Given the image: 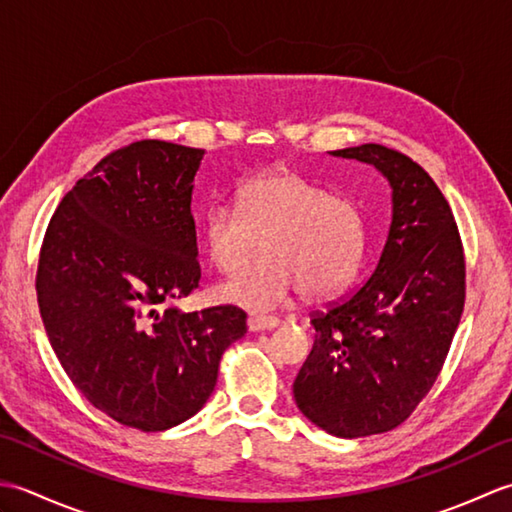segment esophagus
<instances>
[{
	"label": "esophagus",
	"instance_id": "obj_1",
	"mask_svg": "<svg viewBox=\"0 0 512 512\" xmlns=\"http://www.w3.org/2000/svg\"><path fill=\"white\" fill-rule=\"evenodd\" d=\"M279 325L277 317H266V314H253L248 317V330L253 332H262V330H273Z\"/></svg>",
	"mask_w": 512,
	"mask_h": 512
}]
</instances>
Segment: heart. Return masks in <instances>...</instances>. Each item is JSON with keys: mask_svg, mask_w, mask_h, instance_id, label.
<instances>
[{"mask_svg": "<svg viewBox=\"0 0 512 512\" xmlns=\"http://www.w3.org/2000/svg\"><path fill=\"white\" fill-rule=\"evenodd\" d=\"M220 297L235 306L268 310L301 288L323 299L347 286L361 266L365 228L356 206L292 169H270L244 180L235 209L213 204L202 217V244L226 277Z\"/></svg>", "mask_w": 512, "mask_h": 512, "instance_id": "1", "label": "heart"}]
</instances>
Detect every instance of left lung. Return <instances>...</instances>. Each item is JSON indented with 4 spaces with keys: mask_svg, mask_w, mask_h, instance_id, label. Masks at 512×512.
I'll use <instances>...</instances> for the list:
<instances>
[{
    "mask_svg": "<svg viewBox=\"0 0 512 512\" xmlns=\"http://www.w3.org/2000/svg\"><path fill=\"white\" fill-rule=\"evenodd\" d=\"M389 180L394 215L372 277L314 310V345L295 378L303 416L339 438L405 422L436 383L466 299L462 237L451 206L418 162L385 145L332 151Z\"/></svg>",
    "mask_w": 512,
    "mask_h": 512,
    "instance_id": "1",
    "label": "left lung"
}]
</instances>
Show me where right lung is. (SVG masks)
I'll use <instances>...</instances> for the list:
<instances>
[{"mask_svg":"<svg viewBox=\"0 0 512 512\" xmlns=\"http://www.w3.org/2000/svg\"><path fill=\"white\" fill-rule=\"evenodd\" d=\"M202 156L149 138L112 151L63 195L39 253V312L65 374L145 433L198 413L246 334L237 306L169 308L202 277L191 215Z\"/></svg>","mask_w":512,"mask_h":512,"instance_id":"right-lung-1","label":"right lung"}]
</instances>
